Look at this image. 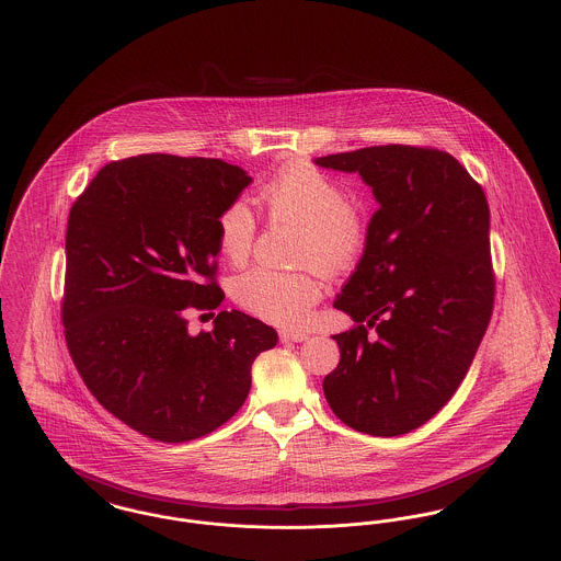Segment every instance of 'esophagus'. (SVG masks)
Listing matches in <instances>:
<instances>
[{
    "label": "esophagus",
    "instance_id": "obj_1",
    "mask_svg": "<svg viewBox=\"0 0 561 561\" xmlns=\"http://www.w3.org/2000/svg\"><path fill=\"white\" fill-rule=\"evenodd\" d=\"M309 335L301 331H279V340L282 342H305Z\"/></svg>",
    "mask_w": 561,
    "mask_h": 561
}]
</instances>
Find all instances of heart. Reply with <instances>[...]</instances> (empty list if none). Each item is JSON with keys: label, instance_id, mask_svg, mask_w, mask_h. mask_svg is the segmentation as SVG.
Returning a JSON list of instances; mask_svg holds the SVG:
<instances>
[{"label": "heart", "instance_id": "1", "mask_svg": "<svg viewBox=\"0 0 561 561\" xmlns=\"http://www.w3.org/2000/svg\"><path fill=\"white\" fill-rule=\"evenodd\" d=\"M268 216L301 226V260L327 273L347 268L365 243L360 217L350 209L344 190L311 167H295L260 190ZM256 219L245 201H232L217 217V243L230 262L250 256ZM322 284L309 273H282L254 266L232 279V297L245 311L282 327H301L320 299Z\"/></svg>", "mask_w": 561, "mask_h": 561}]
</instances>
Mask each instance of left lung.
Listing matches in <instances>:
<instances>
[{"label": "left lung", "instance_id": "8db88e82", "mask_svg": "<svg viewBox=\"0 0 561 561\" xmlns=\"http://www.w3.org/2000/svg\"><path fill=\"white\" fill-rule=\"evenodd\" d=\"M358 173L378 211L333 307L356 327L322 382L347 427L392 437L435 416L466 378L493 311L489 205L446 151L382 145L313 160Z\"/></svg>", "mask_w": 561, "mask_h": 561}]
</instances>
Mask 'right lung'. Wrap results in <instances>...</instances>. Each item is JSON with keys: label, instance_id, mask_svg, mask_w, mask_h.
Returning <instances> with one entry per match:
<instances>
[{"label": "right lung", "instance_id": "right-lung-1", "mask_svg": "<svg viewBox=\"0 0 561 561\" xmlns=\"http://www.w3.org/2000/svg\"><path fill=\"white\" fill-rule=\"evenodd\" d=\"M250 183L221 160L149 153L106 164L70 209L66 344L91 394L151 439L216 432L248 399L256 356L277 344L273 327L237 309L187 333L192 309L224 301L217 217Z\"/></svg>", "mask_w": 561, "mask_h": 561}]
</instances>
